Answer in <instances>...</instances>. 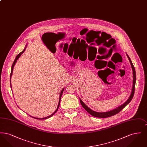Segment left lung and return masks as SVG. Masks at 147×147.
<instances>
[{
  "instance_id": "left-lung-1",
  "label": "left lung",
  "mask_w": 147,
  "mask_h": 147,
  "mask_svg": "<svg viewBox=\"0 0 147 147\" xmlns=\"http://www.w3.org/2000/svg\"><path fill=\"white\" fill-rule=\"evenodd\" d=\"M126 55H127V57H128V58L129 61V62L131 63V67H132V71H133V85H132V91L131 92V95H130L129 97L124 104L119 106L116 109H115L111 110L110 111L104 112H96V111H94L92 110L89 107H88L86 105L84 104L83 101L80 98H79L81 105H82L83 108L87 112L89 113L92 116L95 117H98V118H106V117H109L112 116H113V115H116V114H117L119 112H120L126 106V105H128L131 102V101L132 100V99L133 97V95H134V94L135 84H136V70H135L134 67L133 66V63L132 62L129 57L127 53H126Z\"/></svg>"
}]
</instances>
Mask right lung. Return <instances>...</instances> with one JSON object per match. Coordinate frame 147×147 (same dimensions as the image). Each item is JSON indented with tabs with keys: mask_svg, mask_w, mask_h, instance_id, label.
<instances>
[{
	"mask_svg": "<svg viewBox=\"0 0 147 147\" xmlns=\"http://www.w3.org/2000/svg\"><path fill=\"white\" fill-rule=\"evenodd\" d=\"M26 47H27V45H26V46H25V47L24 49L21 52H20L19 54H18V55L16 56V58H15V60H14V62H13V64H12L11 69V73H10V87H11V78L12 74H13V68H14V65H15V64L16 62H17V60L19 58V57L21 56V55H22V54L25 52V49H26ZM64 90V88H63V89L62 90V91H61V94H60V95H59V98L58 105V106H57V108L56 111H55V112H53L52 114H51V115H49V116H47V117H43V118H37V117H35L31 116H30V115H29V116H31V117H32V118H34V119H49V117H52V116H53V115H54V114H55V113L57 111V110H58V108H59V105H60V102H61V97H62V94H63Z\"/></svg>",
	"mask_w": 147,
	"mask_h": 147,
	"instance_id": "add662e5",
	"label": "right lung"
}]
</instances>
